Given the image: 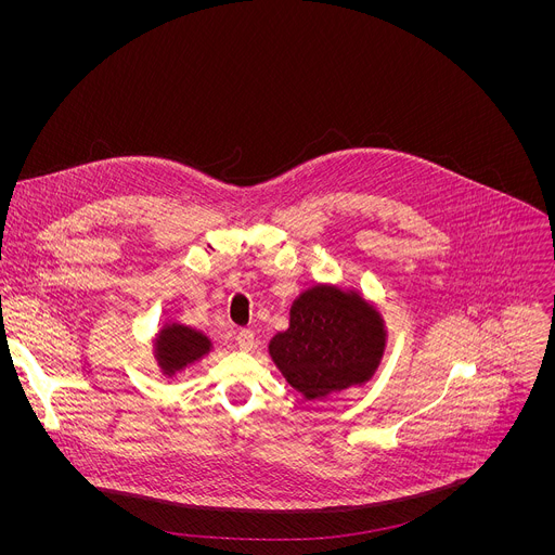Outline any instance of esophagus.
Returning a JSON list of instances; mask_svg holds the SVG:
<instances>
[{
  "label": "esophagus",
  "instance_id": "1",
  "mask_svg": "<svg viewBox=\"0 0 555 555\" xmlns=\"http://www.w3.org/2000/svg\"><path fill=\"white\" fill-rule=\"evenodd\" d=\"M236 345H240L242 351H253L255 349V334L250 330H242L236 334Z\"/></svg>",
  "mask_w": 555,
  "mask_h": 555
}]
</instances>
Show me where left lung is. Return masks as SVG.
Returning a JSON list of instances; mask_svg holds the SVG:
<instances>
[{"label": "left lung", "mask_w": 555, "mask_h": 555, "mask_svg": "<svg viewBox=\"0 0 555 555\" xmlns=\"http://www.w3.org/2000/svg\"><path fill=\"white\" fill-rule=\"evenodd\" d=\"M386 347L382 313L353 289L313 285L289 309V327L270 340V356L305 400L360 386Z\"/></svg>", "instance_id": "8db88e82"}]
</instances>
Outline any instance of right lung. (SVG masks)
Here are the masks:
<instances>
[{
    "label": "right lung",
    "mask_w": 555,
    "mask_h": 555,
    "mask_svg": "<svg viewBox=\"0 0 555 555\" xmlns=\"http://www.w3.org/2000/svg\"><path fill=\"white\" fill-rule=\"evenodd\" d=\"M210 347L212 343L206 334L180 323H169L157 332L153 343V353L160 371L173 377L176 373L184 371L189 364L202 360L210 351Z\"/></svg>",
    "instance_id": "obj_1"
}]
</instances>
